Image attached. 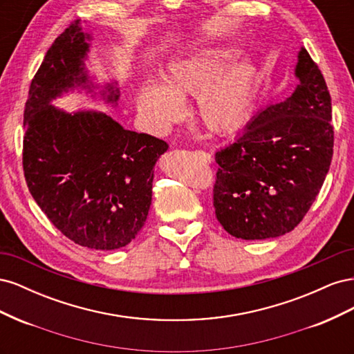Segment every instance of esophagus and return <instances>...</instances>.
Segmentation results:
<instances>
[{
	"mask_svg": "<svg viewBox=\"0 0 354 354\" xmlns=\"http://www.w3.org/2000/svg\"><path fill=\"white\" fill-rule=\"evenodd\" d=\"M195 155L202 160V162H205V164H209L211 160H212V158H211V155L208 153V152H203V151H196L195 152Z\"/></svg>",
	"mask_w": 354,
	"mask_h": 354,
	"instance_id": "obj_1",
	"label": "esophagus"
}]
</instances>
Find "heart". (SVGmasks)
Returning a JSON list of instances; mask_svg holds the SVG:
<instances>
[{
	"label": "heart",
	"mask_w": 354,
	"mask_h": 354,
	"mask_svg": "<svg viewBox=\"0 0 354 354\" xmlns=\"http://www.w3.org/2000/svg\"><path fill=\"white\" fill-rule=\"evenodd\" d=\"M234 57L232 50L199 48L171 62L164 84L146 82L137 91V108L158 128H167L181 113V102L196 95L198 115L208 128L224 130L248 111L257 90L259 71L248 62L224 66Z\"/></svg>",
	"instance_id": "obj_1"
}]
</instances>
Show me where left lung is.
Returning <instances> with one entry per match:
<instances>
[{"mask_svg": "<svg viewBox=\"0 0 354 354\" xmlns=\"http://www.w3.org/2000/svg\"><path fill=\"white\" fill-rule=\"evenodd\" d=\"M295 91L267 106L216 153L214 208L221 226L246 241L294 230L312 207L334 153L326 82L306 48L298 53Z\"/></svg>", "mask_w": 354, "mask_h": 354, "instance_id": "obj_1", "label": "left lung"}]
</instances>
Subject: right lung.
Returning a JSON list of instances; mask_svg holds the SVG:
<instances>
[{"instance_id":"right-lung-1","label":"right lung","mask_w":354,"mask_h":354,"mask_svg":"<svg viewBox=\"0 0 354 354\" xmlns=\"http://www.w3.org/2000/svg\"><path fill=\"white\" fill-rule=\"evenodd\" d=\"M88 39L75 20L48 48L25 104L22 160L30 195L48 220L75 243L111 251L143 227L153 167L168 145L125 130L106 113H66L51 104L75 87L93 91L84 68ZM102 95L116 103L120 91L106 85Z\"/></svg>"}]
</instances>
